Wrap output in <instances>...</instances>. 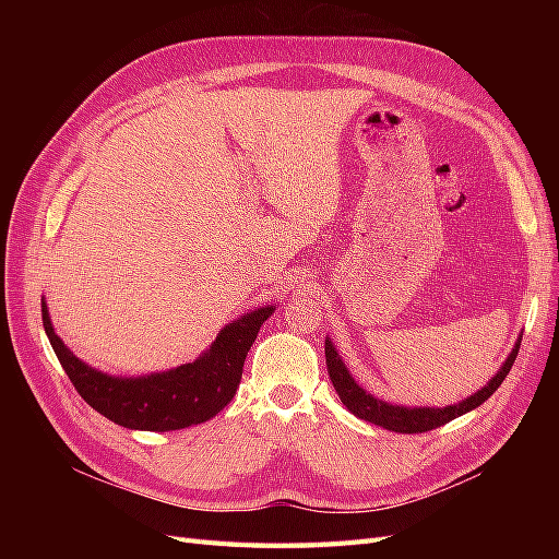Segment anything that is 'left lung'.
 <instances>
[{"label": "left lung", "mask_w": 559, "mask_h": 559, "mask_svg": "<svg viewBox=\"0 0 559 559\" xmlns=\"http://www.w3.org/2000/svg\"><path fill=\"white\" fill-rule=\"evenodd\" d=\"M520 341H522V335L515 341L511 354L499 366L492 380H489L485 386H480L476 394H471L454 405H445V408H425V405H421V408H411V405L386 403L373 394H368L366 389L352 378V373L341 357V352H337L335 345L331 343V337H326L324 349H326L329 378L335 386L337 396H341L343 405L352 415H357L359 419L370 421V425H378L382 429L396 431V433H421V431H431V429L443 427L450 419L466 415L468 411H476L478 405H483L489 396H492L499 389V384L506 380V376H509V370L518 357Z\"/></svg>", "instance_id": "obj_1"}]
</instances>
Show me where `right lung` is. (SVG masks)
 <instances>
[{"label":"right lung","mask_w":559,"mask_h":559,"mask_svg":"<svg viewBox=\"0 0 559 559\" xmlns=\"http://www.w3.org/2000/svg\"><path fill=\"white\" fill-rule=\"evenodd\" d=\"M275 306L257 308L218 331L216 341L191 364L138 378L109 376L81 361L50 324L41 298L44 331L81 399L126 429L177 431L212 419L238 392L247 352Z\"/></svg>","instance_id":"1"}]
</instances>
